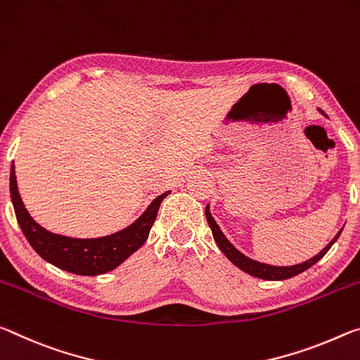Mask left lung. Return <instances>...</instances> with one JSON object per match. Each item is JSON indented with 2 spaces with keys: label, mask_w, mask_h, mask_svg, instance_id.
I'll use <instances>...</instances> for the list:
<instances>
[{
  "label": "left lung",
  "mask_w": 360,
  "mask_h": 360,
  "mask_svg": "<svg viewBox=\"0 0 360 360\" xmlns=\"http://www.w3.org/2000/svg\"><path fill=\"white\" fill-rule=\"evenodd\" d=\"M205 217H207V223H209V226L212 229V234H214V239H215L217 245H219L220 250L225 253L228 260L234 263L239 269L245 271L247 274L255 276V278H260V279H266V281L290 279V278H293V276H298L300 273H303V271L309 269L311 266H313V264H316L323 255H326V253L330 250V247L337 243V239L340 238L341 231H343V229H340L338 234L335 236L332 240H330V244H327L326 249H322L316 257L309 258L308 262H303L300 264H293V266H271V264H264V263L252 260V258L245 257L244 253H240L238 249H236V247L225 238V234L221 233V229H220L219 225H217L214 217L210 215L209 205L205 207Z\"/></svg>",
  "instance_id": "8db88e82"
}]
</instances>
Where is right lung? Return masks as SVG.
<instances>
[{"label":"right lung","mask_w":360,"mask_h":360,"mask_svg":"<svg viewBox=\"0 0 360 360\" xmlns=\"http://www.w3.org/2000/svg\"><path fill=\"white\" fill-rule=\"evenodd\" d=\"M11 199L15 210L17 221H19L22 233L30 245L41 258L49 262L54 266L68 271V273L79 276H97L108 273L131 257L135 250H139L145 240L148 239L150 229L156 220L159 205L167 193H162L150 204L139 220H135L131 226L117 231L115 234L105 236L96 239H76L67 238L62 234H54L39 226L34 221L25 205L22 202L15 180L14 164L11 167Z\"/></svg>","instance_id":"obj_1"}]
</instances>
